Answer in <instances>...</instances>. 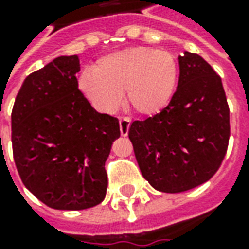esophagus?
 Returning a JSON list of instances; mask_svg holds the SVG:
<instances>
[{"mask_svg": "<svg viewBox=\"0 0 249 249\" xmlns=\"http://www.w3.org/2000/svg\"><path fill=\"white\" fill-rule=\"evenodd\" d=\"M130 123H132V120L129 117H121L120 119V132H121V136L128 135L130 128Z\"/></svg>", "mask_w": 249, "mask_h": 249, "instance_id": "obj_1", "label": "esophagus"}]
</instances>
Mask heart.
<instances>
[{
  "mask_svg": "<svg viewBox=\"0 0 249 249\" xmlns=\"http://www.w3.org/2000/svg\"><path fill=\"white\" fill-rule=\"evenodd\" d=\"M178 80V65L169 52L129 48L100 58L81 77L88 100L103 112H114L123 101L141 116H155L171 103Z\"/></svg>",
  "mask_w": 249,
  "mask_h": 249,
  "instance_id": "heart-1",
  "label": "heart"
}]
</instances>
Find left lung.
<instances>
[{
  "instance_id": "8db88e82",
  "label": "left lung",
  "mask_w": 249,
  "mask_h": 249,
  "mask_svg": "<svg viewBox=\"0 0 249 249\" xmlns=\"http://www.w3.org/2000/svg\"><path fill=\"white\" fill-rule=\"evenodd\" d=\"M180 76L171 103L129 128L136 160L152 187L185 192L208 181L224 160L230 108L221 78L203 57H178Z\"/></svg>"
}]
</instances>
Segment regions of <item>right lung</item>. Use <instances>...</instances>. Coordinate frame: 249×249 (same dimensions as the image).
<instances>
[{"label": "right lung", "mask_w": 249, "mask_h": 249, "mask_svg": "<svg viewBox=\"0 0 249 249\" xmlns=\"http://www.w3.org/2000/svg\"><path fill=\"white\" fill-rule=\"evenodd\" d=\"M77 56L54 58L25 78L12 110V144L22 183L48 207L92 208L107 195L105 161L119 120L94 110L78 89Z\"/></svg>", "instance_id": "obj_1"}]
</instances>
